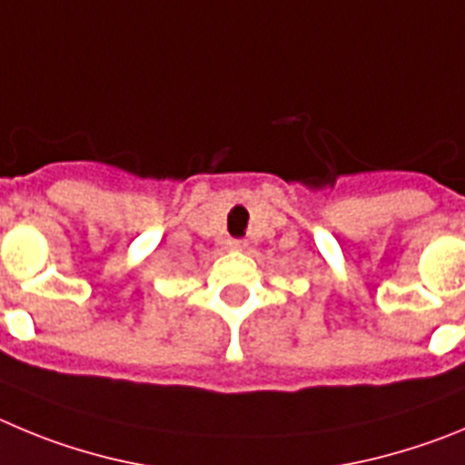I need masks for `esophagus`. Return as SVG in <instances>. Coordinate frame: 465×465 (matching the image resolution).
Masks as SVG:
<instances>
[{
    "mask_svg": "<svg viewBox=\"0 0 465 465\" xmlns=\"http://www.w3.org/2000/svg\"><path fill=\"white\" fill-rule=\"evenodd\" d=\"M227 245H229V248H232V250H241V248H245V242H242V241H229Z\"/></svg>",
    "mask_w": 465,
    "mask_h": 465,
    "instance_id": "34e87169",
    "label": "esophagus"
}]
</instances>
